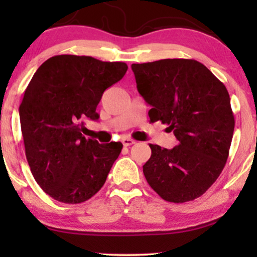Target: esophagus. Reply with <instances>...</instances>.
I'll return each instance as SVG.
<instances>
[{"instance_id":"34e87169","label":"esophagus","mask_w":257,"mask_h":257,"mask_svg":"<svg viewBox=\"0 0 257 257\" xmlns=\"http://www.w3.org/2000/svg\"><path fill=\"white\" fill-rule=\"evenodd\" d=\"M122 144L124 146H132V145H134V144H135V140H133V139H131V138H123L122 139Z\"/></svg>"}]
</instances>
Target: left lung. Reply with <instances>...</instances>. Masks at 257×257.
<instances>
[{"mask_svg":"<svg viewBox=\"0 0 257 257\" xmlns=\"http://www.w3.org/2000/svg\"><path fill=\"white\" fill-rule=\"evenodd\" d=\"M138 91L178 139L172 150L152 145L143 167L149 185L167 202L185 203L205 193L219 178L234 131L225 84L193 59L133 64Z\"/></svg>","mask_w":257,"mask_h":257,"instance_id":"8db88e82","label":"left lung"}]
</instances>
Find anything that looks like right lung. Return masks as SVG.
Returning <instances> with one entry per match:
<instances>
[{"label": "right lung", "instance_id": "right-lung-1", "mask_svg": "<svg viewBox=\"0 0 257 257\" xmlns=\"http://www.w3.org/2000/svg\"><path fill=\"white\" fill-rule=\"evenodd\" d=\"M128 66L91 57L55 55L37 69L19 106L25 155L41 188L55 200L77 204L102 187L120 143L99 144L82 134L96 120L102 94Z\"/></svg>", "mask_w": 257, "mask_h": 257}]
</instances>
